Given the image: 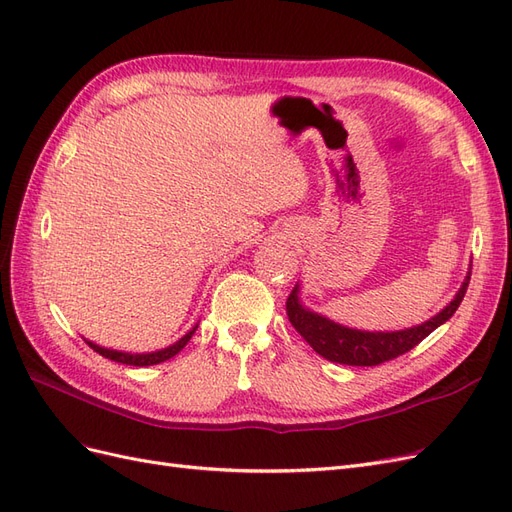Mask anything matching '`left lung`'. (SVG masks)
Returning <instances> with one entry per match:
<instances>
[{
  "mask_svg": "<svg viewBox=\"0 0 512 512\" xmlns=\"http://www.w3.org/2000/svg\"><path fill=\"white\" fill-rule=\"evenodd\" d=\"M470 275L472 273L466 275V280H463L455 299L448 303L440 314L429 318L423 324H418V327L404 331L382 333L342 327V324L305 309L299 301V286H294L290 292V297L286 301V314L292 327L297 329V333L327 361L339 365L374 367L397 359L399 354H406L408 350L421 344L429 333L436 331L440 324L451 318L457 312L463 297H466Z\"/></svg>",
  "mask_w": 512,
  "mask_h": 512,
  "instance_id": "left-lung-1",
  "label": "left lung"
}]
</instances>
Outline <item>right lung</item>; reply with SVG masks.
<instances>
[{
	"mask_svg": "<svg viewBox=\"0 0 512 512\" xmlns=\"http://www.w3.org/2000/svg\"><path fill=\"white\" fill-rule=\"evenodd\" d=\"M198 327V324H196ZM196 327L190 331V333H185L177 344H173V346H168V348H164V350H158V352H149V354H130V352H117V350H108V348H102V346H98V344H94V342H87L89 344V348H94L98 354H102L104 359H111V361H115V363H123V365H136V367H145V365H158V363H164V361H168V359H173V356L177 354V352H181L183 348H185V344L190 342L192 339V335H194V331H196Z\"/></svg>",
	"mask_w": 512,
	"mask_h": 512,
	"instance_id": "1",
	"label": "right lung"
}]
</instances>
